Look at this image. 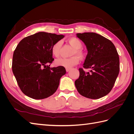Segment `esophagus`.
<instances>
[{
    "label": "esophagus",
    "mask_w": 134,
    "mask_h": 134,
    "mask_svg": "<svg viewBox=\"0 0 134 134\" xmlns=\"http://www.w3.org/2000/svg\"><path fill=\"white\" fill-rule=\"evenodd\" d=\"M70 69H71V68H66V72H68L70 71Z\"/></svg>",
    "instance_id": "34e87169"
}]
</instances>
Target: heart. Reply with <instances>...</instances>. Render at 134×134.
I'll use <instances>...</instances> for the list:
<instances>
[{
  "mask_svg": "<svg viewBox=\"0 0 134 134\" xmlns=\"http://www.w3.org/2000/svg\"><path fill=\"white\" fill-rule=\"evenodd\" d=\"M68 42L70 45L74 48L72 50L71 55L75 54L79 56L82 55V52L80 49L82 46V42L79 40L75 37H72L68 40ZM62 42L61 41H58L55 42L51 47V53L52 55L58 57L59 55L60 50ZM79 62V59L76 56H72L69 58H59L55 60L54 64L56 66H63L66 68H71L74 65L78 64Z\"/></svg>",
  "mask_w": 134,
  "mask_h": 134,
  "instance_id": "obj_1",
  "label": "heart"
}]
</instances>
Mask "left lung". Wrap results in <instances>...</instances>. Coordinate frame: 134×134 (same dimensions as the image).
<instances>
[{"mask_svg":"<svg viewBox=\"0 0 134 134\" xmlns=\"http://www.w3.org/2000/svg\"><path fill=\"white\" fill-rule=\"evenodd\" d=\"M76 37L86 46L88 54L83 64L85 72L79 68V77L75 81L77 91L82 96L98 99L108 94L114 86L120 71L119 54L108 39L94 32L77 34Z\"/></svg>","mask_w":134,"mask_h":134,"instance_id":"left-lung-1","label":"left lung"}]
</instances>
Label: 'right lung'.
<instances>
[{
	"mask_svg": "<svg viewBox=\"0 0 134 134\" xmlns=\"http://www.w3.org/2000/svg\"><path fill=\"white\" fill-rule=\"evenodd\" d=\"M64 37L40 32L22 39L14 51L12 71L22 92L35 99L47 98L56 91L66 73L63 66L50 68L53 44Z\"/></svg>",
	"mask_w": 134,
	"mask_h": 134,
	"instance_id": "obj_1",
	"label": "right lung"
}]
</instances>
